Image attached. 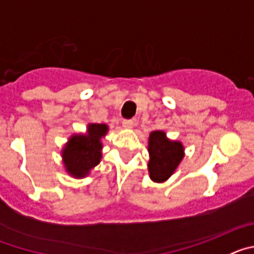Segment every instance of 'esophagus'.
I'll return each instance as SVG.
<instances>
[{
    "label": "esophagus",
    "instance_id": "obj_1",
    "mask_svg": "<svg viewBox=\"0 0 254 254\" xmlns=\"http://www.w3.org/2000/svg\"><path fill=\"white\" fill-rule=\"evenodd\" d=\"M122 126L125 128H132V126H133V121L132 120H123L122 121Z\"/></svg>",
    "mask_w": 254,
    "mask_h": 254
}]
</instances>
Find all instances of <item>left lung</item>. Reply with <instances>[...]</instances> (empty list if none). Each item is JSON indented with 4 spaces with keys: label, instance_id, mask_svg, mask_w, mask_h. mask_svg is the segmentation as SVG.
I'll return each instance as SVG.
<instances>
[{
    "label": "left lung",
    "instance_id": "left-lung-1",
    "mask_svg": "<svg viewBox=\"0 0 254 254\" xmlns=\"http://www.w3.org/2000/svg\"><path fill=\"white\" fill-rule=\"evenodd\" d=\"M183 145L170 141L163 131H154L149 137V173L154 182L167 181L172 176L185 154Z\"/></svg>",
    "mask_w": 254,
    "mask_h": 254
}]
</instances>
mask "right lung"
<instances>
[{"label": "right lung", "mask_w": 254, "mask_h": 254, "mask_svg": "<svg viewBox=\"0 0 254 254\" xmlns=\"http://www.w3.org/2000/svg\"><path fill=\"white\" fill-rule=\"evenodd\" d=\"M108 131L107 125L87 126L86 134H75L68 140V143L62 151L64 168L75 178H82L98 165L102 159V142Z\"/></svg>", "instance_id": "1"}]
</instances>
